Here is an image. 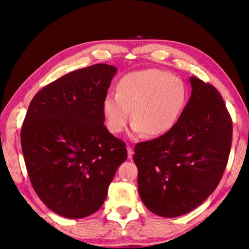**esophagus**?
<instances>
[{"label":"esophagus","instance_id":"obj_1","mask_svg":"<svg viewBox=\"0 0 249 249\" xmlns=\"http://www.w3.org/2000/svg\"><path fill=\"white\" fill-rule=\"evenodd\" d=\"M133 155H134V150L130 148L129 146H127V157H128V159H132Z\"/></svg>","mask_w":249,"mask_h":249}]
</instances>
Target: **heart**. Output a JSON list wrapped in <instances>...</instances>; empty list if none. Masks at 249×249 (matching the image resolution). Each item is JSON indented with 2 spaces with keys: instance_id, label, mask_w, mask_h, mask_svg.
<instances>
[{
  "instance_id": "1",
  "label": "heart",
  "mask_w": 249,
  "mask_h": 249,
  "mask_svg": "<svg viewBox=\"0 0 249 249\" xmlns=\"http://www.w3.org/2000/svg\"><path fill=\"white\" fill-rule=\"evenodd\" d=\"M187 103V88L180 79L165 71L148 69L126 74L102 103L108 132L125 128L132 111V132L150 137L165 135L175 127Z\"/></svg>"
}]
</instances>
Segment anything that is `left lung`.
Returning <instances> with one entry per match:
<instances>
[{"label":"left lung","mask_w":249,"mask_h":249,"mask_svg":"<svg viewBox=\"0 0 249 249\" xmlns=\"http://www.w3.org/2000/svg\"><path fill=\"white\" fill-rule=\"evenodd\" d=\"M191 96L175 127L135 146L138 192L150 212L177 217L215 190L229 160L233 124L221 94L191 77Z\"/></svg>","instance_id":"8db88e82"}]
</instances>
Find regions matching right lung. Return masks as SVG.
I'll return each instance as SVG.
<instances>
[{
    "label": "right lung",
    "instance_id": "obj_1",
    "mask_svg": "<svg viewBox=\"0 0 249 249\" xmlns=\"http://www.w3.org/2000/svg\"><path fill=\"white\" fill-rule=\"evenodd\" d=\"M115 73L107 64L72 71L43 88L28 107L20 142L29 179L39 199L64 217L96 212L127 158L102 112Z\"/></svg>",
    "mask_w": 249,
    "mask_h": 249
}]
</instances>
